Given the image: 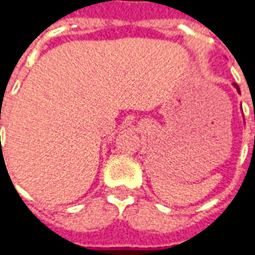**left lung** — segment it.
<instances>
[{"label":"left lung","instance_id":"8db88e82","mask_svg":"<svg viewBox=\"0 0 255 255\" xmlns=\"http://www.w3.org/2000/svg\"><path fill=\"white\" fill-rule=\"evenodd\" d=\"M234 86H235V88H237V90H238V93H241V90H239V86L237 84H234Z\"/></svg>","mask_w":255,"mask_h":255}]
</instances>
